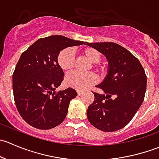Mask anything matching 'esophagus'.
I'll use <instances>...</instances> for the list:
<instances>
[{
	"mask_svg": "<svg viewBox=\"0 0 159 159\" xmlns=\"http://www.w3.org/2000/svg\"><path fill=\"white\" fill-rule=\"evenodd\" d=\"M77 92H78V95H81V94H83V91H81V90H79V89L77 90Z\"/></svg>",
	"mask_w": 159,
	"mask_h": 159,
	"instance_id": "obj_1",
	"label": "esophagus"
}]
</instances>
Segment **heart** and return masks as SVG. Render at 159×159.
Instances as JSON below:
<instances>
[{"label":"heart","mask_w":159,"mask_h":159,"mask_svg":"<svg viewBox=\"0 0 159 159\" xmlns=\"http://www.w3.org/2000/svg\"><path fill=\"white\" fill-rule=\"evenodd\" d=\"M82 54L94 65H97L102 59L101 53L93 48L89 47L83 49ZM75 54L72 48H66L60 51L57 56V64L62 70L65 71H69L75 66ZM98 70L104 73L105 67L99 66ZM96 81H97V77L93 73L82 74L80 72L73 71L68 74L65 77V83L67 85L80 90L86 89L89 86L94 84Z\"/></svg>","instance_id":"b5f03b06"}]
</instances>
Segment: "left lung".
I'll use <instances>...</instances> for the list:
<instances>
[{
  "mask_svg": "<svg viewBox=\"0 0 159 159\" xmlns=\"http://www.w3.org/2000/svg\"><path fill=\"white\" fill-rule=\"evenodd\" d=\"M86 44L104 54L108 62L107 75L96 85L104 94L93 92L94 100L88 108V119L101 131H118L129 124L143 102L147 85L145 70L139 59L119 44Z\"/></svg>",
  "mask_w": 159,
  "mask_h": 159,
  "instance_id": "left-lung-1",
  "label": "left lung"
}]
</instances>
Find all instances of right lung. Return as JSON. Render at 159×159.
<instances>
[{
    "instance_id": "1",
    "label": "right lung",
    "mask_w": 159,
    "mask_h": 159,
    "mask_svg": "<svg viewBox=\"0 0 159 159\" xmlns=\"http://www.w3.org/2000/svg\"><path fill=\"white\" fill-rule=\"evenodd\" d=\"M85 44L61 35L40 38L22 53L13 74V91L19 114L28 124L38 129L59 125L68 113L75 89L55 92L64 78L57 64L61 51Z\"/></svg>"
}]
</instances>
